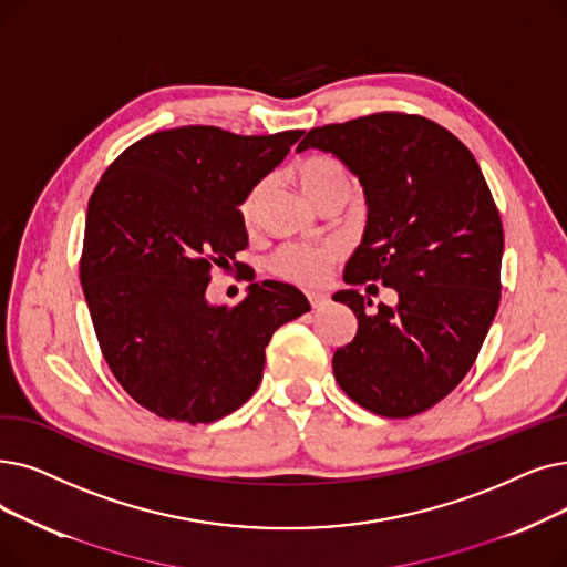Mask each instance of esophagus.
Listing matches in <instances>:
<instances>
[{"label":"esophagus","instance_id":"obj_1","mask_svg":"<svg viewBox=\"0 0 567 567\" xmlns=\"http://www.w3.org/2000/svg\"><path fill=\"white\" fill-rule=\"evenodd\" d=\"M308 301H310L312 308H324L329 303V293H324V291H310L308 293Z\"/></svg>","mask_w":567,"mask_h":567}]
</instances>
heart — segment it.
<instances>
[{
	"instance_id": "heart-1",
	"label": "heart",
	"mask_w": 567,
	"mask_h": 567,
	"mask_svg": "<svg viewBox=\"0 0 567 567\" xmlns=\"http://www.w3.org/2000/svg\"><path fill=\"white\" fill-rule=\"evenodd\" d=\"M297 178L303 192L317 204L333 192H352V176L342 162L329 155H310L299 162ZM266 183L255 185L240 204V215L245 223L255 219L259 210V202L264 196ZM338 243L324 245H285L274 257H270V270L278 278L299 285H319L327 276L331 264L340 257Z\"/></svg>"
}]
</instances>
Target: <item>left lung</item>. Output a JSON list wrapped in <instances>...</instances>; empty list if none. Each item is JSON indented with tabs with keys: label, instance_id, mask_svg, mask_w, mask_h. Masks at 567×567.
Masks as SVG:
<instances>
[{
	"label": "left lung",
	"instance_id": "8db88e82",
	"mask_svg": "<svg viewBox=\"0 0 567 567\" xmlns=\"http://www.w3.org/2000/svg\"><path fill=\"white\" fill-rule=\"evenodd\" d=\"M336 155L359 178L368 219L344 282H382L396 306L365 312L363 293H333L359 319L336 350L340 389L391 420L442 401L475 363L501 303L503 223L473 153L433 120L373 113L315 127L297 151ZM373 287V285H371Z\"/></svg>",
	"mask_w": 567,
	"mask_h": 567
}]
</instances>
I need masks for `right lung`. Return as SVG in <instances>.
I'll use <instances>...</instances> for the list:
<instances>
[{
    "instance_id": "obj_1",
    "label": "right lung",
    "mask_w": 567,
    "mask_h": 567,
    "mask_svg": "<svg viewBox=\"0 0 567 567\" xmlns=\"http://www.w3.org/2000/svg\"><path fill=\"white\" fill-rule=\"evenodd\" d=\"M303 136L164 130L130 145L96 183L81 285L115 380L162 420L210 424L257 391L266 344L310 310L287 282L248 287L238 306L206 299L213 268L248 248L240 204Z\"/></svg>"
}]
</instances>
